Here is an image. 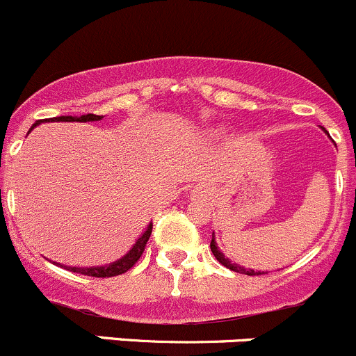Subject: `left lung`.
Masks as SVG:
<instances>
[{
    "instance_id": "1",
    "label": "left lung",
    "mask_w": 356,
    "mask_h": 356,
    "mask_svg": "<svg viewBox=\"0 0 356 356\" xmlns=\"http://www.w3.org/2000/svg\"><path fill=\"white\" fill-rule=\"evenodd\" d=\"M322 130L325 131L324 127H321ZM211 250L212 254H214V257L219 260V262L222 264L225 267H228V269L234 270V273H240V274H247V276H260V274H266V273H260V270H254V269H245V267L238 266V264H234L229 260L228 257H225V254H222L221 250L218 248V245H216V240H214V233H212V240H211Z\"/></svg>"
}]
</instances>
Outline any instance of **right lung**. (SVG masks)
I'll use <instances>...</instances> for the list:
<instances>
[{
  "label": "right lung",
  "mask_w": 356,
  "mask_h": 356,
  "mask_svg": "<svg viewBox=\"0 0 356 356\" xmlns=\"http://www.w3.org/2000/svg\"><path fill=\"white\" fill-rule=\"evenodd\" d=\"M104 116H99V115H82V116H56V118H49V120H39L31 127V130H34V127L41 124L42 122H80V123H86V122H99L102 120ZM29 130V131H31ZM152 233V225L147 226L144 234L135 241V245L131 247V250L128 252L127 255L122 259H118L116 262L111 264H106V266H97V267H68L60 264L61 267L65 269L72 270V273H79V274H86V276H92V277H113V276H120V274L127 273L128 269L135 266L140 255L144 254L145 250V245H147L149 238H151Z\"/></svg>",
  "instance_id": "obj_1"
}]
</instances>
